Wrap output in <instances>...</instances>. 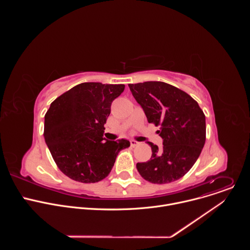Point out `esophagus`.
I'll return each instance as SVG.
<instances>
[{"instance_id": "1", "label": "esophagus", "mask_w": 250, "mask_h": 250, "mask_svg": "<svg viewBox=\"0 0 250 250\" xmlns=\"http://www.w3.org/2000/svg\"><path fill=\"white\" fill-rule=\"evenodd\" d=\"M138 145H139V142H137L136 140H134V139H131V140H130V146H131L132 147L137 146Z\"/></svg>"}]
</instances>
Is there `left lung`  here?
Listing matches in <instances>:
<instances>
[{
	"label": "left lung",
	"instance_id": "1",
	"mask_svg": "<svg viewBox=\"0 0 250 250\" xmlns=\"http://www.w3.org/2000/svg\"><path fill=\"white\" fill-rule=\"evenodd\" d=\"M148 123L160 125L161 149L152 142L150 160L137 163L141 177L154 184H166L183 177L199 158L206 141V117L187 93L159 81L128 84Z\"/></svg>",
	"mask_w": 250,
	"mask_h": 250
}]
</instances>
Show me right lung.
Listing matches in <instances>:
<instances>
[{
  "label": "right lung",
  "mask_w": 250,
  "mask_h": 250,
  "mask_svg": "<svg viewBox=\"0 0 250 250\" xmlns=\"http://www.w3.org/2000/svg\"><path fill=\"white\" fill-rule=\"evenodd\" d=\"M123 84L88 82L55 99L44 117V139L58 168L72 180L96 183L108 176L126 139L108 140L104 125Z\"/></svg>",
  "instance_id": "obj_1"
}]
</instances>
